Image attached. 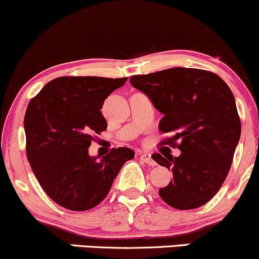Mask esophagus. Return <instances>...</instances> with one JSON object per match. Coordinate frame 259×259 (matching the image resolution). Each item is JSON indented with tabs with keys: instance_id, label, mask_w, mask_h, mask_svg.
<instances>
[{
	"instance_id": "obj_1",
	"label": "esophagus",
	"mask_w": 259,
	"mask_h": 259,
	"mask_svg": "<svg viewBox=\"0 0 259 259\" xmlns=\"http://www.w3.org/2000/svg\"><path fill=\"white\" fill-rule=\"evenodd\" d=\"M140 159L142 160V162L147 163V164L150 165H156V162L152 159V157H151L150 153H141L140 154Z\"/></svg>"
}]
</instances>
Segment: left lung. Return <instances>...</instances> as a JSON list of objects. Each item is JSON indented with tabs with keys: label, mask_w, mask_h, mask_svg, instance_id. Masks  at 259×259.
I'll return each instance as SVG.
<instances>
[{
	"label": "left lung",
	"mask_w": 259,
	"mask_h": 259,
	"mask_svg": "<svg viewBox=\"0 0 259 259\" xmlns=\"http://www.w3.org/2000/svg\"><path fill=\"white\" fill-rule=\"evenodd\" d=\"M130 82L163 113L159 130L171 136L162 142L181 151L179 157L152 156L173 171L159 196L177 209L203 206L224 183L241 135L233 92L221 76L195 68L134 75Z\"/></svg>",
	"instance_id": "1"
}]
</instances>
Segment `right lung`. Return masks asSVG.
Segmentation results:
<instances>
[{"label": "right lung", "mask_w": 259, "mask_h": 259, "mask_svg": "<svg viewBox=\"0 0 259 259\" xmlns=\"http://www.w3.org/2000/svg\"><path fill=\"white\" fill-rule=\"evenodd\" d=\"M127 78L61 76L29 102L24 117L26 157L44 191L59 206L82 212L101 203L135 153L113 148L99 159L89 147L107 129L100 109Z\"/></svg>", "instance_id": "1"}]
</instances>
